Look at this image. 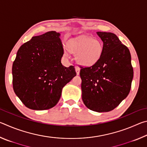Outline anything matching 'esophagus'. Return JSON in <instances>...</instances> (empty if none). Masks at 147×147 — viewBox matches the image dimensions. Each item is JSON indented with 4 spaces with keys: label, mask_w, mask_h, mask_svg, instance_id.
<instances>
[{
    "label": "esophagus",
    "mask_w": 147,
    "mask_h": 147,
    "mask_svg": "<svg viewBox=\"0 0 147 147\" xmlns=\"http://www.w3.org/2000/svg\"><path fill=\"white\" fill-rule=\"evenodd\" d=\"M75 71L76 72L77 75H78V74H80V69L78 67H75Z\"/></svg>",
    "instance_id": "esophagus-1"
}]
</instances>
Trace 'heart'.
Instances as JSON below:
<instances>
[{"label": "heart", "mask_w": 147, "mask_h": 147, "mask_svg": "<svg viewBox=\"0 0 147 147\" xmlns=\"http://www.w3.org/2000/svg\"><path fill=\"white\" fill-rule=\"evenodd\" d=\"M67 49L70 53L76 54L78 63L84 67H91L100 60L104 51L102 41L88 36H80L72 39L67 43ZM63 55L69 56L68 51L64 49Z\"/></svg>", "instance_id": "obj_1"}]
</instances>
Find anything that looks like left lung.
<instances>
[{"mask_svg":"<svg viewBox=\"0 0 147 147\" xmlns=\"http://www.w3.org/2000/svg\"><path fill=\"white\" fill-rule=\"evenodd\" d=\"M103 41L97 63L81 67L82 97L87 108L96 112L115 108L130 93L134 76L129 49L111 32H96Z\"/></svg>","mask_w":147,"mask_h":147,"instance_id":"left-lung-1","label":"left lung"}]
</instances>
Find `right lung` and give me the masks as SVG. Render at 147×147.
I'll return each instance as SVG.
<instances>
[{
  "mask_svg": "<svg viewBox=\"0 0 147 147\" xmlns=\"http://www.w3.org/2000/svg\"><path fill=\"white\" fill-rule=\"evenodd\" d=\"M60 35L51 31L34 36L17 51L12 66L13 88L30 109L44 110L56 106L62 89L76 75L74 66L61 64Z\"/></svg>",
  "mask_w": 147,
  "mask_h": 147,
  "instance_id": "add662e5",
  "label": "right lung"
}]
</instances>
